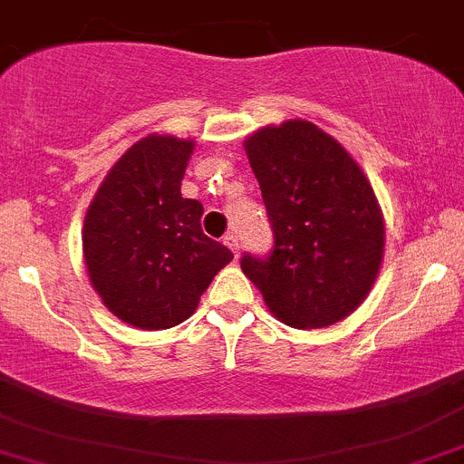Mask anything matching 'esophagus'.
Masks as SVG:
<instances>
[{
  "mask_svg": "<svg viewBox=\"0 0 464 464\" xmlns=\"http://www.w3.org/2000/svg\"><path fill=\"white\" fill-rule=\"evenodd\" d=\"M224 245H227L228 249H231V254L236 256V258H237V256H240V245H237V237L233 236V233H228V236L224 237Z\"/></svg>",
  "mask_w": 464,
  "mask_h": 464,
  "instance_id": "34e87169",
  "label": "esophagus"
}]
</instances>
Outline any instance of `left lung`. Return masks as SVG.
<instances>
[{
	"label": "left lung",
	"mask_w": 464,
	"mask_h": 464,
	"mask_svg": "<svg viewBox=\"0 0 464 464\" xmlns=\"http://www.w3.org/2000/svg\"><path fill=\"white\" fill-rule=\"evenodd\" d=\"M274 227L269 258L242 271L280 323L321 330L353 314L375 285L386 228L371 181L319 125L289 119L245 139Z\"/></svg>",
	"instance_id": "8db88e82"
}]
</instances>
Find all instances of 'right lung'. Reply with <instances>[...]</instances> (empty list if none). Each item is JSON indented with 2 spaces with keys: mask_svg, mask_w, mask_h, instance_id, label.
<instances>
[{
  "mask_svg": "<svg viewBox=\"0 0 464 464\" xmlns=\"http://www.w3.org/2000/svg\"><path fill=\"white\" fill-rule=\"evenodd\" d=\"M193 148V139L148 134L111 166L87 208L89 283L111 314L139 330H168L193 316L233 260L204 236V206L181 198Z\"/></svg>",
  "mask_w": 464,
  "mask_h": 464,
  "instance_id": "obj_1",
  "label": "right lung"
}]
</instances>
